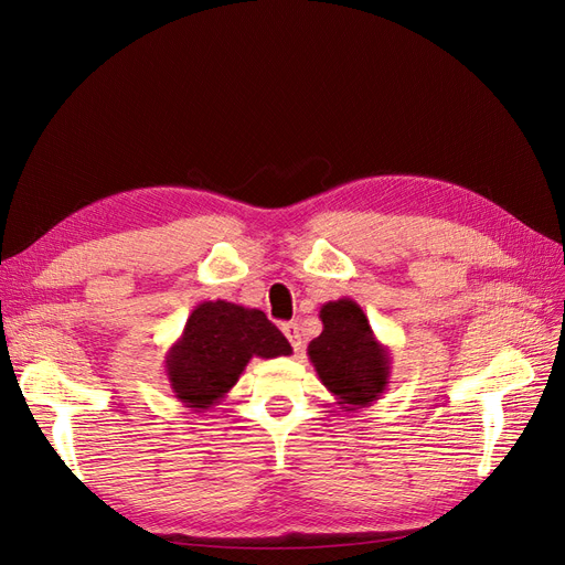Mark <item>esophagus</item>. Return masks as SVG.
<instances>
[{
	"label": "esophagus",
	"instance_id": "obj_1",
	"mask_svg": "<svg viewBox=\"0 0 565 565\" xmlns=\"http://www.w3.org/2000/svg\"><path fill=\"white\" fill-rule=\"evenodd\" d=\"M282 332L289 339V344L295 347V351H301V332H299V324L297 322H285L282 324Z\"/></svg>",
	"mask_w": 565,
	"mask_h": 565
}]
</instances>
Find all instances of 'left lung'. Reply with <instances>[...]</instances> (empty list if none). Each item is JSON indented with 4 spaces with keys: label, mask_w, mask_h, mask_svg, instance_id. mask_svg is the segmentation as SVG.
<instances>
[{
    "label": "left lung",
    "mask_w": 565,
    "mask_h": 565,
    "mask_svg": "<svg viewBox=\"0 0 565 565\" xmlns=\"http://www.w3.org/2000/svg\"><path fill=\"white\" fill-rule=\"evenodd\" d=\"M322 332L309 344L318 380L347 409H361L388 388L391 355L372 332L361 303L341 297L322 303Z\"/></svg>",
    "instance_id": "1"
}]
</instances>
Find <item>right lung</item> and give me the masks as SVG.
<instances>
[{
  "instance_id": "1",
  "label": "right lung",
  "mask_w": 565,
  "mask_h": 565,
  "mask_svg": "<svg viewBox=\"0 0 565 565\" xmlns=\"http://www.w3.org/2000/svg\"><path fill=\"white\" fill-rule=\"evenodd\" d=\"M292 347L264 311L233 301H202L167 351L164 372L174 398L198 413L237 384L252 358L289 355Z\"/></svg>"
}]
</instances>
